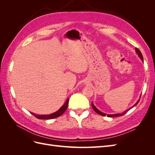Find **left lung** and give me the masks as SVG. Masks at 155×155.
Returning <instances> with one entry per match:
<instances>
[{
  "instance_id": "obj_1",
  "label": "left lung",
  "mask_w": 155,
  "mask_h": 155,
  "mask_svg": "<svg viewBox=\"0 0 155 155\" xmlns=\"http://www.w3.org/2000/svg\"><path fill=\"white\" fill-rule=\"evenodd\" d=\"M136 52H137V54H138V56L140 58V59H141L142 60V61H143V55H142V53H141V51H140V50H139V49H138L137 48H136ZM140 97H141V96H140ZM140 99H139L138 100V101L136 103V104L133 105V107H132L131 108H133V107H134V106H136L137 105V104H138V103L139 102V101H140ZM92 108H93V109L95 110V112H96V113H97L98 114H100V115H101V116H105L107 114H105V113H103V112H100L99 110H98L97 108L94 105V104H92ZM129 109H127V110H125V112H122V113H121V114H107V116H108V117H118V116H123V115H124L127 112H128L129 111Z\"/></svg>"
}]
</instances>
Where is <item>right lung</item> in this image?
Segmentation results:
<instances>
[{
  "label": "right lung",
  "instance_id": "obj_1",
  "mask_svg": "<svg viewBox=\"0 0 155 155\" xmlns=\"http://www.w3.org/2000/svg\"><path fill=\"white\" fill-rule=\"evenodd\" d=\"M68 101H69V99H68L66 101V102L64 103V104L61 107V109L59 110L54 112V113H53V114H51L49 115H37L34 113H31V114L34 115L35 117H36L37 118L40 119V120H50V119L55 118H57V117L61 116L64 113V111L67 110V107H68Z\"/></svg>",
  "mask_w": 155,
  "mask_h": 155
}]
</instances>
